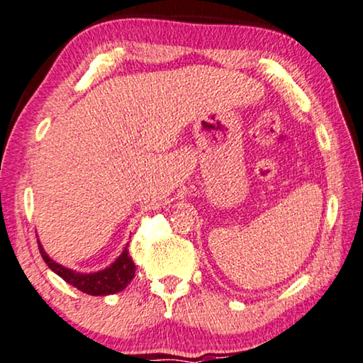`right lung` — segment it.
Masks as SVG:
<instances>
[{"label":"right lung","instance_id":"obj_1","mask_svg":"<svg viewBox=\"0 0 363 363\" xmlns=\"http://www.w3.org/2000/svg\"><path fill=\"white\" fill-rule=\"evenodd\" d=\"M38 245H40L41 257L45 259L48 267H50L52 272L60 275L62 280H66V282L71 284L72 287H76L77 291L89 294V296H111V294L124 291V289L128 287V284L133 280L134 272H136V264L133 262L128 250L129 244L125 245L123 254H121L109 267L93 274L76 272V270L67 269L65 265L55 262V260L50 259V255L45 252L40 240H38Z\"/></svg>","mask_w":363,"mask_h":363}]
</instances>
